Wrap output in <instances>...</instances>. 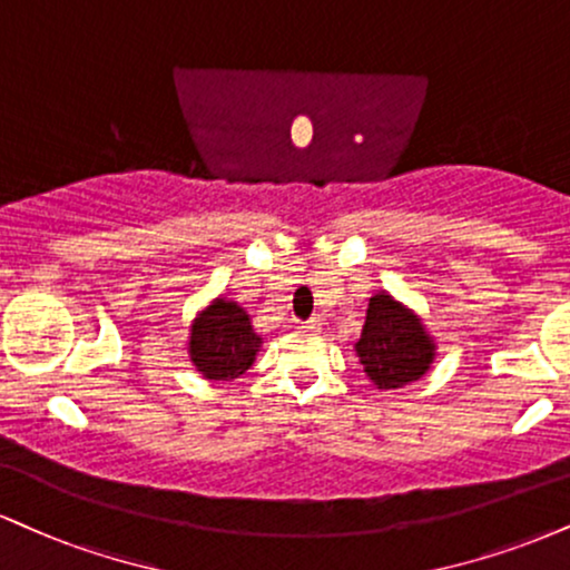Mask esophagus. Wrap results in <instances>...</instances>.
I'll list each match as a JSON object with an SVG mask.
<instances>
[{"label":"esophagus","instance_id":"obj_1","mask_svg":"<svg viewBox=\"0 0 570 570\" xmlns=\"http://www.w3.org/2000/svg\"><path fill=\"white\" fill-rule=\"evenodd\" d=\"M299 328H303V332H318L321 324L315 318H311V321H303V324H299Z\"/></svg>","mask_w":570,"mask_h":570}]
</instances>
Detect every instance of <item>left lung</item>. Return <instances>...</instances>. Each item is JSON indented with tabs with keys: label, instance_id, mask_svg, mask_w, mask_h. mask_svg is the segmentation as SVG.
<instances>
[{
	"label": "left lung",
	"instance_id": "1",
	"mask_svg": "<svg viewBox=\"0 0 570 570\" xmlns=\"http://www.w3.org/2000/svg\"><path fill=\"white\" fill-rule=\"evenodd\" d=\"M363 372L380 390L406 387L422 380L435 361V340L411 307L393 294L376 292L368 299L366 324L355 342Z\"/></svg>",
	"mask_w": 570,
	"mask_h": 570
}]
</instances>
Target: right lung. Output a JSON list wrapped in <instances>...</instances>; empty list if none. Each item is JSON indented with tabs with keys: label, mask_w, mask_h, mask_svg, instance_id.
Here are the masks:
<instances>
[{
	"label": "right lung",
	"mask_w": 570,
	"mask_h": 570,
	"mask_svg": "<svg viewBox=\"0 0 570 570\" xmlns=\"http://www.w3.org/2000/svg\"><path fill=\"white\" fill-rule=\"evenodd\" d=\"M259 347L263 334L255 332L252 315L233 299H212L190 324L188 355L204 380H238L255 363Z\"/></svg>",
	"instance_id": "obj_1"
}]
</instances>
